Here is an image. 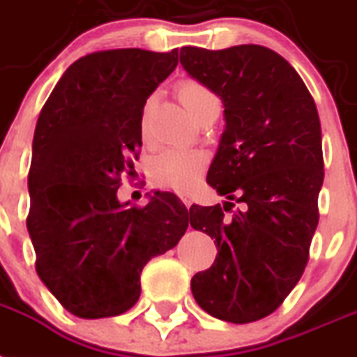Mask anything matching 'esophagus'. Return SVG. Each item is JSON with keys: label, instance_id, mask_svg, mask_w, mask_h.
<instances>
[{"label": "esophagus", "instance_id": "esophagus-1", "mask_svg": "<svg viewBox=\"0 0 357 357\" xmlns=\"http://www.w3.org/2000/svg\"><path fill=\"white\" fill-rule=\"evenodd\" d=\"M181 200H182V202H184V206H185V208H190V206H191V200L188 199V197H184V195H182V197H181Z\"/></svg>", "mask_w": 357, "mask_h": 357}]
</instances>
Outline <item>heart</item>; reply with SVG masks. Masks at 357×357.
Returning <instances> with one entry per match:
<instances>
[{
    "label": "heart",
    "mask_w": 357,
    "mask_h": 357,
    "mask_svg": "<svg viewBox=\"0 0 357 357\" xmlns=\"http://www.w3.org/2000/svg\"><path fill=\"white\" fill-rule=\"evenodd\" d=\"M178 98L188 109V113L199 120L208 111L219 109L220 100L206 84L193 78H184L176 85ZM142 137L146 140V119H142ZM208 167V155L200 149H182L172 147L153 158V181L162 188L175 191H190L199 182Z\"/></svg>",
    "instance_id": "heart-1"
}]
</instances>
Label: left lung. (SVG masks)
<instances>
[{
	"mask_svg": "<svg viewBox=\"0 0 357 357\" xmlns=\"http://www.w3.org/2000/svg\"><path fill=\"white\" fill-rule=\"evenodd\" d=\"M181 63L220 96L226 119L208 184L229 202L190 208L191 226L219 250L191 291L217 319L252 323L278 310L310 257L325 176L319 114L297 70L268 47H182Z\"/></svg>",
	"mask_w": 357,
	"mask_h": 357,
	"instance_id": "obj_1",
	"label": "left lung"
}]
</instances>
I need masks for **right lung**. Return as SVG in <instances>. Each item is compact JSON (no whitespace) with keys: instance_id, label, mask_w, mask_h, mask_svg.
<instances>
[{"instance_id":"right-lung-1","label":"right lung","mask_w":357,"mask_h":357,"mask_svg":"<svg viewBox=\"0 0 357 357\" xmlns=\"http://www.w3.org/2000/svg\"><path fill=\"white\" fill-rule=\"evenodd\" d=\"M176 63V49L91 52L63 73L41 109L26 229L43 284L84 319L129 310L147 261L176 246L190 225L173 193L157 191L146 206L116 199L140 155L146 100Z\"/></svg>"}]
</instances>
